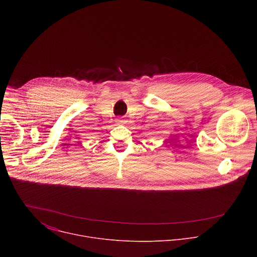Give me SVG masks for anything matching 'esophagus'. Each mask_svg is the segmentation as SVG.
<instances>
[{
  "mask_svg": "<svg viewBox=\"0 0 257 257\" xmlns=\"http://www.w3.org/2000/svg\"><path fill=\"white\" fill-rule=\"evenodd\" d=\"M116 122H117L118 124H125V120H123L122 118H118V119L116 120Z\"/></svg>",
  "mask_w": 257,
  "mask_h": 257,
  "instance_id": "obj_1",
  "label": "esophagus"
}]
</instances>
